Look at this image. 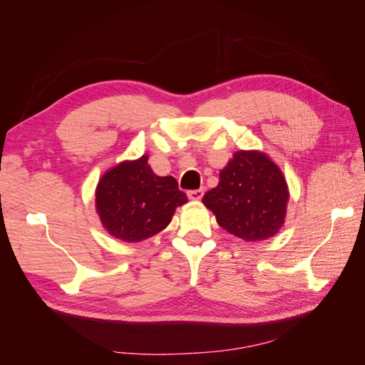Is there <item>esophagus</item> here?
I'll list each match as a JSON object with an SVG mask.
<instances>
[{"label":"esophagus","mask_w":365,"mask_h":365,"mask_svg":"<svg viewBox=\"0 0 365 365\" xmlns=\"http://www.w3.org/2000/svg\"><path fill=\"white\" fill-rule=\"evenodd\" d=\"M187 196H189L190 201H200V200H202L204 190L202 189H200V190H190V192H187Z\"/></svg>","instance_id":"1"}]
</instances>
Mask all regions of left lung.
<instances>
[{"instance_id":"obj_1","label":"left lung","mask_w":365,"mask_h":365,"mask_svg":"<svg viewBox=\"0 0 365 365\" xmlns=\"http://www.w3.org/2000/svg\"><path fill=\"white\" fill-rule=\"evenodd\" d=\"M202 204L217 224L245 242L267 240L284 224L289 187L282 169L262 150H237Z\"/></svg>"}]
</instances>
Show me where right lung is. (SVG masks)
<instances>
[{
  "label": "right lung",
  "mask_w": 365,
  "mask_h": 365,
  "mask_svg": "<svg viewBox=\"0 0 365 365\" xmlns=\"http://www.w3.org/2000/svg\"><path fill=\"white\" fill-rule=\"evenodd\" d=\"M149 155L108 169L96 187V213L108 235L128 244L146 240L170 224L187 195L173 176H158Z\"/></svg>",
  "instance_id": "right-lung-1"
}]
</instances>
